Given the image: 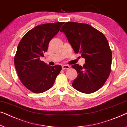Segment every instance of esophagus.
<instances>
[{
    "label": "esophagus",
    "mask_w": 127,
    "mask_h": 127,
    "mask_svg": "<svg viewBox=\"0 0 127 127\" xmlns=\"http://www.w3.org/2000/svg\"><path fill=\"white\" fill-rule=\"evenodd\" d=\"M70 67L68 65H62V69H68Z\"/></svg>",
    "instance_id": "1"
}]
</instances>
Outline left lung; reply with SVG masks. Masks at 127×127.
Segmentation results:
<instances>
[{"mask_svg": "<svg viewBox=\"0 0 127 127\" xmlns=\"http://www.w3.org/2000/svg\"><path fill=\"white\" fill-rule=\"evenodd\" d=\"M60 32L65 34L74 52L85 59L83 66L72 65L78 74L73 87L86 94L99 90L111 71L112 51L104 34L90 25L73 22L65 23Z\"/></svg>", "mask_w": 127, "mask_h": 127, "instance_id": "left-lung-1", "label": "left lung"}]
</instances>
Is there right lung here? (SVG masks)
I'll list each match as a JSON object with an SVG mask.
<instances>
[{
	"instance_id": "add662e5",
	"label": "right lung",
	"mask_w": 127,
	"mask_h": 127,
	"mask_svg": "<svg viewBox=\"0 0 127 127\" xmlns=\"http://www.w3.org/2000/svg\"><path fill=\"white\" fill-rule=\"evenodd\" d=\"M64 22L44 24L28 32L18 45L14 65L24 86L34 93H41L51 89L62 66H50L40 57L47 52L49 41L56 35Z\"/></svg>"
}]
</instances>
